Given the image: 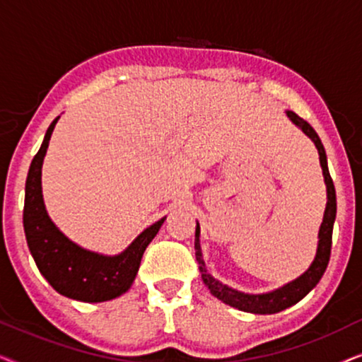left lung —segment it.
Instances as JSON below:
<instances>
[{
    "label": "left lung",
    "mask_w": 362,
    "mask_h": 362,
    "mask_svg": "<svg viewBox=\"0 0 362 362\" xmlns=\"http://www.w3.org/2000/svg\"><path fill=\"white\" fill-rule=\"evenodd\" d=\"M286 117L290 118V122L300 128L311 141L315 143L316 150L320 155V165L323 170V177L326 185V209L323 214V222H321L320 230H318V247H316V255L311 265L306 269L300 276H296L295 280L288 281L280 288H275L267 293H245V291H239L232 286L222 284L217 279H214L209 272H207L206 262L202 259V250H201V227L199 222L196 221V239H194V249H196V260L199 264V272L202 276V281L207 288L211 290V293L219 298L222 303L232 306L245 313H254V315H274L279 311H284L290 306L298 303L300 300H303L311 290L318 285V281L323 276L326 267L329 262L331 254V239H333V226L336 219V191L333 180L329 176L328 170V160H326V151L323 143H321L318 133L313 130V127L308 122H305L303 118H300L295 112L286 110Z\"/></svg>",
    "instance_id": "1"
}]
</instances>
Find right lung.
Here are the masks:
<instances>
[{
  "label": "right lung",
  "instance_id": "obj_1",
  "mask_svg": "<svg viewBox=\"0 0 362 362\" xmlns=\"http://www.w3.org/2000/svg\"><path fill=\"white\" fill-rule=\"evenodd\" d=\"M57 117L49 125L37 155L29 166L23 224L28 247L39 272L57 293L67 298L100 303L130 290L146 247L161 229L166 216L140 232L125 250L103 255L72 242L47 214L42 197V163Z\"/></svg>",
  "mask_w": 362,
  "mask_h": 362
}]
</instances>
